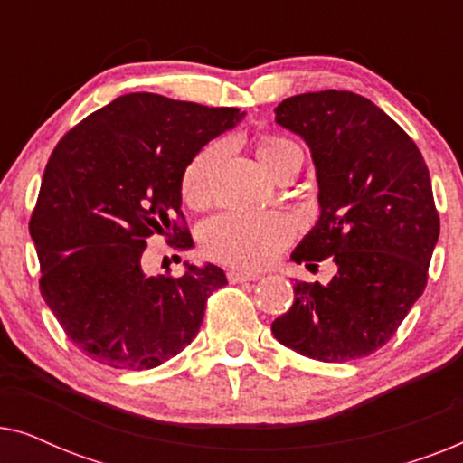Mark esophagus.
<instances>
[{"label": "esophagus", "mask_w": 463, "mask_h": 463, "mask_svg": "<svg viewBox=\"0 0 463 463\" xmlns=\"http://www.w3.org/2000/svg\"><path fill=\"white\" fill-rule=\"evenodd\" d=\"M227 280H230L232 284H240V282H250V280H259V274H249V271L230 269V271H227Z\"/></svg>", "instance_id": "1"}]
</instances>
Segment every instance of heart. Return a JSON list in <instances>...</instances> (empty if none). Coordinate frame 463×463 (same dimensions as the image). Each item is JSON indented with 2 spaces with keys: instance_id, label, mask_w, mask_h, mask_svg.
<instances>
[{
  "instance_id": "b5f03b06",
  "label": "heart",
  "mask_w": 463,
  "mask_h": 463,
  "mask_svg": "<svg viewBox=\"0 0 463 463\" xmlns=\"http://www.w3.org/2000/svg\"><path fill=\"white\" fill-rule=\"evenodd\" d=\"M259 162L269 175L293 160H303L301 149L282 137H261L255 145ZM223 145L211 143L200 149L181 175V195L185 204L200 208L211 200L213 175ZM293 238V225L282 213H221L202 230V246L208 257L240 269H261L278 257Z\"/></svg>"
}]
</instances>
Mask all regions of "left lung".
Listing matches in <instances>:
<instances>
[{
	"label": "left lung",
	"mask_w": 463,
	"mask_h": 463,
	"mask_svg": "<svg viewBox=\"0 0 463 463\" xmlns=\"http://www.w3.org/2000/svg\"><path fill=\"white\" fill-rule=\"evenodd\" d=\"M276 124L312 154L320 217L295 263L333 257L328 284L295 280V301L271 322L282 345L347 363L388 344L428 282L440 221L423 156L375 103L347 90L306 92L276 107Z\"/></svg>",
	"instance_id": "8db88e82"
}]
</instances>
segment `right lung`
I'll return each mask as SVG.
<instances>
[{"label":"right lung","instance_id":"obj_1","mask_svg":"<svg viewBox=\"0 0 463 463\" xmlns=\"http://www.w3.org/2000/svg\"><path fill=\"white\" fill-rule=\"evenodd\" d=\"M244 113L154 92H130L69 130L50 156L29 232L40 290L67 337L111 369L145 371L192 344L206 301L225 287L213 263L185 261L181 278L147 276V240H194L176 223L181 175Z\"/></svg>","mask_w":463,"mask_h":463}]
</instances>
